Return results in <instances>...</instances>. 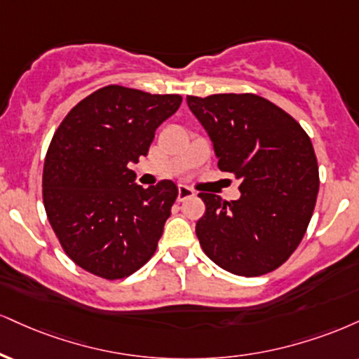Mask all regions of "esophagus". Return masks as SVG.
<instances>
[{"instance_id": "esophagus-1", "label": "esophagus", "mask_w": 359, "mask_h": 359, "mask_svg": "<svg viewBox=\"0 0 359 359\" xmlns=\"http://www.w3.org/2000/svg\"><path fill=\"white\" fill-rule=\"evenodd\" d=\"M194 194H196V192H194L191 187H187V185H179V194H177V198L182 202V201H185V198L192 197Z\"/></svg>"}]
</instances>
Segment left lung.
<instances>
[{
    "mask_svg": "<svg viewBox=\"0 0 359 359\" xmlns=\"http://www.w3.org/2000/svg\"><path fill=\"white\" fill-rule=\"evenodd\" d=\"M187 105L212 142L219 168L241 179L237 201L198 194L205 204L198 243L232 274L278 269L299 245L316 204L318 161L308 133L257 95L187 97Z\"/></svg>",
    "mask_w": 359,
    "mask_h": 359,
    "instance_id": "1",
    "label": "left lung"
}]
</instances>
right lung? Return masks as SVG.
<instances>
[{"label": "right lung", "instance_id": "1", "mask_svg": "<svg viewBox=\"0 0 359 359\" xmlns=\"http://www.w3.org/2000/svg\"><path fill=\"white\" fill-rule=\"evenodd\" d=\"M180 103V95L110 85L73 107L51 138L45 210L67 256L88 273L127 278L154 256L177 185L144 189L128 167L149 154L155 130Z\"/></svg>", "mask_w": 359, "mask_h": 359}]
</instances>
